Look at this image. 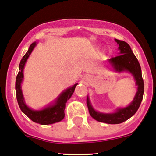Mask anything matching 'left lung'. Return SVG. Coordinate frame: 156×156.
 <instances>
[{"label": "left lung", "mask_w": 156, "mask_h": 156, "mask_svg": "<svg viewBox=\"0 0 156 156\" xmlns=\"http://www.w3.org/2000/svg\"><path fill=\"white\" fill-rule=\"evenodd\" d=\"M115 41L119 44L120 55L109 59V62L112 65L116 71H130L136 80L138 91L133 101L128 107L119 109L113 114H103L95 112L91 106L88 98H87V105L90 115L95 120L107 124H119L134 115L140 106L144 93V81L142 79L141 67L137 58L133 54L129 44L117 39H115Z\"/></svg>", "instance_id": "left-lung-1"}]
</instances>
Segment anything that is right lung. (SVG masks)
<instances>
[{
  "label": "right lung",
  "instance_id": "right-lung-1",
  "mask_svg": "<svg viewBox=\"0 0 156 156\" xmlns=\"http://www.w3.org/2000/svg\"><path fill=\"white\" fill-rule=\"evenodd\" d=\"M36 43L34 42L30 45L28 51L27 53L23 56L22 59L21 60L20 65H19V72L16 78L15 82V89H16V97H17V103L18 105L22 111L30 120L33 122L38 123L41 125H50L55 123V122H60L65 117V108L67 101L71 98V96L73 94L75 88L78 84H75L71 88H68L65 92L62 93L60 97L58 98L56 103L54 105L48 107L46 108L41 110V111H33L25 105L23 98L22 91L21 88V83L23 79V69H24V65L27 61V58L30 55L34 48L35 47Z\"/></svg>",
  "mask_w": 156,
  "mask_h": 156
}]
</instances>
